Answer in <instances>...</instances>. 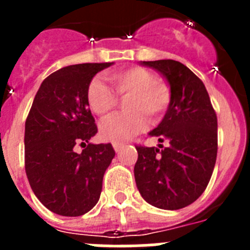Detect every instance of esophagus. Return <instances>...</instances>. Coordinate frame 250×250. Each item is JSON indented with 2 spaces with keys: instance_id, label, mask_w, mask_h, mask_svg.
<instances>
[{
  "instance_id": "1",
  "label": "esophagus",
  "mask_w": 250,
  "mask_h": 250,
  "mask_svg": "<svg viewBox=\"0 0 250 250\" xmlns=\"http://www.w3.org/2000/svg\"><path fill=\"white\" fill-rule=\"evenodd\" d=\"M114 149H115V151L116 152H119L121 150V147H123V144H120V143H114Z\"/></svg>"
}]
</instances>
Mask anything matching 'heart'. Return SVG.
I'll list each match as a JSON object with an SVG mask.
<instances>
[{
	"mask_svg": "<svg viewBox=\"0 0 250 250\" xmlns=\"http://www.w3.org/2000/svg\"><path fill=\"white\" fill-rule=\"evenodd\" d=\"M106 79L114 91L99 79L90 83L87 104L91 111L104 120L111 118L118 109L119 99L125 100L124 110L127 111L101 125V136L106 140H126L144 129L146 119L156 121L169 109L173 99L171 87L147 68L134 66L110 71Z\"/></svg>",
	"mask_w": 250,
	"mask_h": 250,
	"instance_id": "1",
	"label": "heart"
}]
</instances>
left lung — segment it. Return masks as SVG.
Segmentation results:
<instances>
[{"label": "left lung", "mask_w": 250, "mask_h": 250, "mask_svg": "<svg viewBox=\"0 0 250 250\" xmlns=\"http://www.w3.org/2000/svg\"><path fill=\"white\" fill-rule=\"evenodd\" d=\"M167 77L173 99L150 135L167 146L136 145L135 182L145 202L176 210L195 202L207 189L218 152V120L204 83L175 60L144 61Z\"/></svg>", "instance_id": "left-lung-1"}]
</instances>
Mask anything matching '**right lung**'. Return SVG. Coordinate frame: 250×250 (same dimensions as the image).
<instances>
[{"label": "right lung", "mask_w": 250, "mask_h": 250, "mask_svg": "<svg viewBox=\"0 0 250 250\" xmlns=\"http://www.w3.org/2000/svg\"><path fill=\"white\" fill-rule=\"evenodd\" d=\"M112 62L79 63L42 81L25 124V169L31 189L48 210L79 216L100 198L110 143L91 144L98 126L87 104L92 77ZM76 145L83 147L76 153Z\"/></svg>", "instance_id": "obj_1"}]
</instances>
